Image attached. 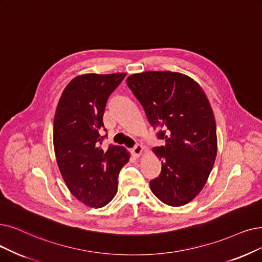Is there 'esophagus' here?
Wrapping results in <instances>:
<instances>
[{
	"label": "esophagus",
	"mask_w": 262,
	"mask_h": 262,
	"mask_svg": "<svg viewBox=\"0 0 262 262\" xmlns=\"http://www.w3.org/2000/svg\"><path fill=\"white\" fill-rule=\"evenodd\" d=\"M143 150H144V147L143 146L141 145V144H137L134 146V147L132 148V155L134 156V157H140L141 155H142V152H143Z\"/></svg>",
	"instance_id": "1"
}]
</instances>
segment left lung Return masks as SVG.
Segmentation results:
<instances>
[{"label":"left lung","instance_id":"1","mask_svg":"<svg viewBox=\"0 0 262 262\" xmlns=\"http://www.w3.org/2000/svg\"><path fill=\"white\" fill-rule=\"evenodd\" d=\"M157 138L154 147L162 166L150 181L152 193L163 203L181 206L202 190L217 154L214 114L204 91L190 77L170 71H148L127 78Z\"/></svg>","mask_w":262,"mask_h":262}]
</instances>
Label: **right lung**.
Wrapping results in <instances>:
<instances>
[{"mask_svg":"<svg viewBox=\"0 0 262 262\" xmlns=\"http://www.w3.org/2000/svg\"><path fill=\"white\" fill-rule=\"evenodd\" d=\"M124 73L75 77L59 100L54 120V147L62 177L76 199L103 207L117 193V180L130 154L122 146L102 148L106 102Z\"/></svg>","mask_w":262,"mask_h":262,"instance_id":"obj_1","label":"right lung"}]
</instances>
